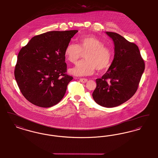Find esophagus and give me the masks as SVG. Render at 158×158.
Instances as JSON below:
<instances>
[{
	"instance_id": "obj_1",
	"label": "esophagus",
	"mask_w": 158,
	"mask_h": 158,
	"mask_svg": "<svg viewBox=\"0 0 158 158\" xmlns=\"http://www.w3.org/2000/svg\"><path fill=\"white\" fill-rule=\"evenodd\" d=\"M79 81L82 83H86L88 81V79L86 78H80Z\"/></svg>"
}]
</instances>
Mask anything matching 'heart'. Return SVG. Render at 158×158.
<instances>
[{"mask_svg":"<svg viewBox=\"0 0 158 158\" xmlns=\"http://www.w3.org/2000/svg\"><path fill=\"white\" fill-rule=\"evenodd\" d=\"M82 53H86V60L80 61L70 70V73L73 75H90L97 69L101 70L108 68L111 61L112 54L110 49L95 37L79 38V44L70 43L64 50L66 58L72 63H76Z\"/></svg>","mask_w":158,"mask_h":158,"instance_id":"obj_1","label":"heart"}]
</instances>
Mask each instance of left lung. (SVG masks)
I'll list each match as a JSON object with an SVG mask.
<instances>
[{
	"mask_svg": "<svg viewBox=\"0 0 158 158\" xmlns=\"http://www.w3.org/2000/svg\"><path fill=\"white\" fill-rule=\"evenodd\" d=\"M114 44V57L107 72L97 79L93 92L94 101L99 105L112 108L131 98L137 90L145 64L137 45L120 34L106 32Z\"/></svg>",
	"mask_w": 158,
	"mask_h": 158,
	"instance_id": "obj_1",
	"label": "left lung"
}]
</instances>
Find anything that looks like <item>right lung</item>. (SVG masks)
I'll return each mask as SVG.
<instances>
[{
    "mask_svg": "<svg viewBox=\"0 0 158 158\" xmlns=\"http://www.w3.org/2000/svg\"><path fill=\"white\" fill-rule=\"evenodd\" d=\"M77 30L49 31L31 39L19 51L15 79L23 97L48 108L63 98L73 77L66 74L64 50Z\"/></svg>",
    "mask_w": 158,
    "mask_h": 158,
    "instance_id": "1",
    "label": "right lung"
}]
</instances>
